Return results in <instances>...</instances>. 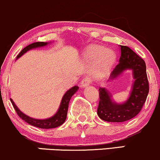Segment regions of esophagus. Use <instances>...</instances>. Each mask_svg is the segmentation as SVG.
Here are the masks:
<instances>
[{
  "label": "esophagus",
  "instance_id": "34e87169",
  "mask_svg": "<svg viewBox=\"0 0 160 160\" xmlns=\"http://www.w3.org/2000/svg\"><path fill=\"white\" fill-rule=\"evenodd\" d=\"M92 83V80L90 79V78H84L83 80L82 81V86L83 87V88H85V87H88L89 85L90 84Z\"/></svg>",
  "mask_w": 160,
  "mask_h": 160
}]
</instances>
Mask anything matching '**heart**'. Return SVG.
<instances>
[{
  "label": "heart",
  "mask_w": 160,
  "mask_h": 160,
  "mask_svg": "<svg viewBox=\"0 0 160 160\" xmlns=\"http://www.w3.org/2000/svg\"><path fill=\"white\" fill-rule=\"evenodd\" d=\"M87 56L90 60H96L93 73L96 76H105L114 62L113 53L102 46H92L88 49Z\"/></svg>",
  "instance_id": "obj_1"
}]
</instances>
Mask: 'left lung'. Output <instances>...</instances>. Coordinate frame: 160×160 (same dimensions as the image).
Returning <instances> with one entry per match:
<instances>
[{"instance_id":"left-lung-1","label":"left lung","mask_w":160,"mask_h":160,"mask_svg":"<svg viewBox=\"0 0 160 160\" xmlns=\"http://www.w3.org/2000/svg\"><path fill=\"white\" fill-rule=\"evenodd\" d=\"M120 47L119 63L112 71L110 78L113 79L126 69H132L135 81L130 98L122 104L112 102L107 90L99 88L97 113L100 119L107 122H122L135 117L141 111L149 92L145 62L128 47L123 45Z\"/></svg>"}]
</instances>
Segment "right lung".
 Wrapping results in <instances>:
<instances>
[{
	"label": "right lung",
	"instance_id": "add662e5",
	"mask_svg": "<svg viewBox=\"0 0 160 160\" xmlns=\"http://www.w3.org/2000/svg\"><path fill=\"white\" fill-rule=\"evenodd\" d=\"M47 43L46 42H35L32 44L28 45L24 48L23 49L21 52H19V54L18 55L16 58H18L19 57H21L23 53H25L27 51L32 48H35V47H43L47 45ZM78 89V87L75 86L73 88H70L68 91L66 92V93L64 94L63 96L62 102H61V105L59 107V109L58 112L55 114L52 117L49 118L47 119H35L33 118L29 117L28 116L25 115L24 113H23L18 108L16 107L15 103L10 98V101L12 104V106L14 109L15 110L16 113L20 118H21V119L24 120L26 122L29 124V125L35 126V127L40 128H45V129H49V128H55L58 127V126L62 125L63 123L65 122L67 118V114H68V105L69 102L72 96L76 92Z\"/></svg>",
	"mask_w": 160,
	"mask_h": 160
}]
</instances>
